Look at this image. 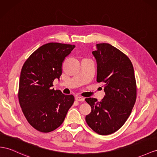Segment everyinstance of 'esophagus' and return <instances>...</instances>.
I'll list each match as a JSON object with an SVG mask.
<instances>
[{
  "label": "esophagus",
  "instance_id": "obj_1",
  "mask_svg": "<svg viewBox=\"0 0 157 157\" xmlns=\"http://www.w3.org/2000/svg\"><path fill=\"white\" fill-rule=\"evenodd\" d=\"M75 99L76 101H84V98H82V97H79V96H76Z\"/></svg>",
  "mask_w": 157,
  "mask_h": 157
}]
</instances>
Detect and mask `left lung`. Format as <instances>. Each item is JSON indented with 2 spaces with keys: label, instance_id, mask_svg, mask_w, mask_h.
<instances>
[{
  "label": "left lung",
  "instance_id": "8db88e82",
  "mask_svg": "<svg viewBox=\"0 0 157 157\" xmlns=\"http://www.w3.org/2000/svg\"><path fill=\"white\" fill-rule=\"evenodd\" d=\"M92 54L97 61V82L104 83L105 95L101 101L86 98L91 107L86 121L92 130L101 135L119 130L129 117L136 98L132 64L127 56L109 44L96 45Z\"/></svg>",
  "mask_w": 157,
  "mask_h": 157
}]
</instances>
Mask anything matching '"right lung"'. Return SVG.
<instances>
[{"label": "right lung", "mask_w": 157, "mask_h": 157, "mask_svg": "<svg viewBox=\"0 0 157 157\" xmlns=\"http://www.w3.org/2000/svg\"><path fill=\"white\" fill-rule=\"evenodd\" d=\"M75 45L50 42L34 51L22 66L19 81L20 105L28 122L42 132L59 127L73 105V95L54 90L53 82L59 79L64 59Z\"/></svg>", "instance_id": "obj_1"}]
</instances>
